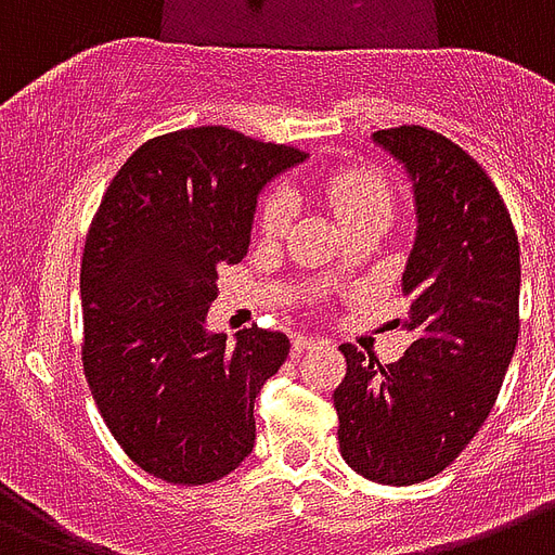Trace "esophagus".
Masks as SVG:
<instances>
[{
	"instance_id": "1",
	"label": "esophagus",
	"mask_w": 555,
	"mask_h": 555,
	"mask_svg": "<svg viewBox=\"0 0 555 555\" xmlns=\"http://www.w3.org/2000/svg\"><path fill=\"white\" fill-rule=\"evenodd\" d=\"M315 345H321V338H312V336H295L292 338V356H300L312 350Z\"/></svg>"
}]
</instances>
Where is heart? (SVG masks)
<instances>
[{
  "label": "heart",
  "instance_id": "b5f03b06",
  "mask_svg": "<svg viewBox=\"0 0 555 555\" xmlns=\"http://www.w3.org/2000/svg\"><path fill=\"white\" fill-rule=\"evenodd\" d=\"M326 205L333 208L347 229H353L364 219L388 217L393 210V191L390 184L382 179L371 167H345V170H333L324 176L321 182ZM292 217H295V199L289 191L272 188L263 193V199L257 205V231L266 237H278L289 229Z\"/></svg>",
  "mask_w": 555,
  "mask_h": 555
}]
</instances>
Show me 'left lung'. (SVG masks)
I'll return each mask as SVG.
<instances>
[{
    "label": "left lung",
    "instance_id": "1",
    "mask_svg": "<svg viewBox=\"0 0 555 555\" xmlns=\"http://www.w3.org/2000/svg\"><path fill=\"white\" fill-rule=\"evenodd\" d=\"M373 139L408 167L416 243L402 274L414 341L393 364L341 345L338 449L356 475L411 487L440 475L487 423L518 341V234L495 182L452 139L420 124Z\"/></svg>",
    "mask_w": 555,
    "mask_h": 555
}]
</instances>
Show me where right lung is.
I'll use <instances>...</instances> for the list:
<instances>
[{
    "instance_id": "obj_1",
    "label": "right lung",
    "mask_w": 555,
    "mask_h": 555,
    "mask_svg": "<svg viewBox=\"0 0 555 555\" xmlns=\"http://www.w3.org/2000/svg\"><path fill=\"white\" fill-rule=\"evenodd\" d=\"M229 127L144 141L115 173L80 263L83 373L103 423L139 469L176 487L222 480L255 446V399L289 338L205 333L217 269L246 257L257 193L304 162Z\"/></svg>"
}]
</instances>
